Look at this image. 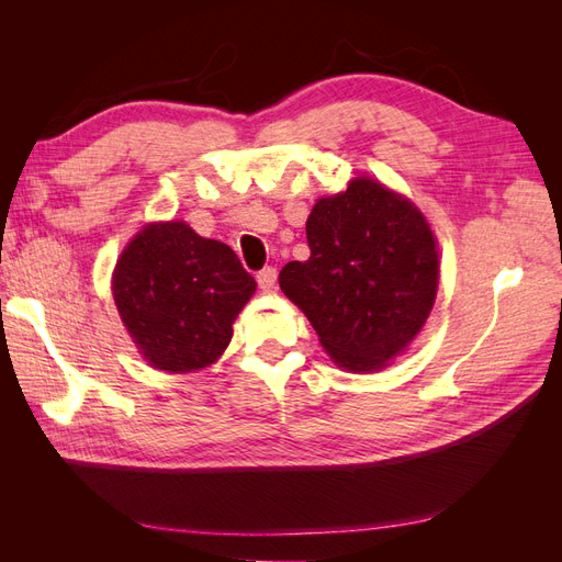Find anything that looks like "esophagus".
<instances>
[{
    "label": "esophagus",
    "mask_w": 562,
    "mask_h": 562,
    "mask_svg": "<svg viewBox=\"0 0 562 562\" xmlns=\"http://www.w3.org/2000/svg\"><path fill=\"white\" fill-rule=\"evenodd\" d=\"M255 279H258V285L262 288V291H271V288H274V283H277V269L274 267H262Z\"/></svg>",
    "instance_id": "obj_1"
}]
</instances>
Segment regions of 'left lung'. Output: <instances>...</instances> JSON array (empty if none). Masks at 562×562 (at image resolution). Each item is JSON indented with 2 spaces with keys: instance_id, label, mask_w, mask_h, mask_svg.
I'll return each mask as SVG.
<instances>
[{
  "instance_id": "8db88e82",
  "label": "left lung",
  "mask_w": 562,
  "mask_h": 562,
  "mask_svg": "<svg viewBox=\"0 0 562 562\" xmlns=\"http://www.w3.org/2000/svg\"><path fill=\"white\" fill-rule=\"evenodd\" d=\"M310 260L288 262L279 283L347 370H380L427 321L438 252L424 215L375 180L318 199L307 220Z\"/></svg>"
}]
</instances>
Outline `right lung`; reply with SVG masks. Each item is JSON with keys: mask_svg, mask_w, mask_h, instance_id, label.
<instances>
[{"mask_svg": "<svg viewBox=\"0 0 562 562\" xmlns=\"http://www.w3.org/2000/svg\"><path fill=\"white\" fill-rule=\"evenodd\" d=\"M112 291L147 363L192 372L213 363L255 291L236 252L184 223L145 227L116 262Z\"/></svg>", "mask_w": 562, "mask_h": 562, "instance_id": "right-lung-1", "label": "right lung"}]
</instances>
